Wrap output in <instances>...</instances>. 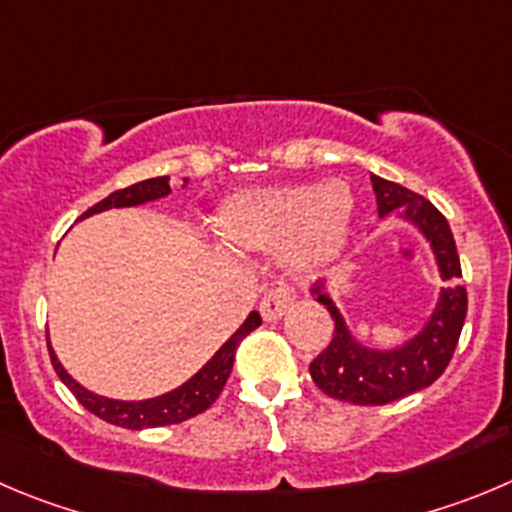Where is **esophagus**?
Returning a JSON list of instances; mask_svg holds the SVG:
<instances>
[{
  "label": "esophagus",
  "instance_id": "obj_1",
  "mask_svg": "<svg viewBox=\"0 0 512 512\" xmlns=\"http://www.w3.org/2000/svg\"><path fill=\"white\" fill-rule=\"evenodd\" d=\"M290 305H293V290L280 285V288L265 293V298H262V303H260V313L265 321L272 323V321H278L280 315H283Z\"/></svg>",
  "mask_w": 512,
  "mask_h": 512
}]
</instances>
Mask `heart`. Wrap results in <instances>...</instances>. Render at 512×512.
<instances>
[{"instance_id":"b5f03b06","label":"heart","mask_w":512,"mask_h":512,"mask_svg":"<svg viewBox=\"0 0 512 512\" xmlns=\"http://www.w3.org/2000/svg\"><path fill=\"white\" fill-rule=\"evenodd\" d=\"M353 217L351 189L341 181L247 191L219 214V240L232 250H280L300 270L326 265L341 252Z\"/></svg>"}]
</instances>
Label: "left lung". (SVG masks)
Masks as SVG:
<instances>
[{"instance_id": "8db88e82", "label": "left lung", "mask_w": 512, "mask_h": 512, "mask_svg": "<svg viewBox=\"0 0 512 512\" xmlns=\"http://www.w3.org/2000/svg\"><path fill=\"white\" fill-rule=\"evenodd\" d=\"M371 184L381 217L394 212L417 224L432 242L442 280L462 278L455 237L444 214L422 194H414L394 181L371 176ZM313 293L318 295V303L328 308L336 328L326 351L313 358L310 376L323 394L358 407H381L434 384L455 356L467 315V290L462 285L444 288L437 310L417 338L394 351H374L353 341L338 308L321 288H313Z\"/></svg>"}]
</instances>
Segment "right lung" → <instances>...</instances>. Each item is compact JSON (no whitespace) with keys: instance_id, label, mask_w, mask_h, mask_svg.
Listing matches in <instances>:
<instances>
[{"instance_id":"1","label":"right lung","mask_w":512,"mask_h":512,"mask_svg":"<svg viewBox=\"0 0 512 512\" xmlns=\"http://www.w3.org/2000/svg\"><path fill=\"white\" fill-rule=\"evenodd\" d=\"M169 191H171L169 176H156V179L138 181V184L126 186V189L113 191L111 197H105L103 202L90 207L83 217H90V214L105 212V209H113V207H136V204H143V202H154V199L166 197ZM260 323H262L260 313H250V318L242 323L240 331L234 333V336L229 338L217 353H214L212 361H209L197 376H191V379L186 381L184 386H179V389L148 401H116V399H105V396L93 394V391L83 389V386H80L68 371L62 369L57 356L52 353L50 343H47V351H50V361L55 374L60 376L62 384L73 391L75 399H78L90 414L100 417L103 422L116 424V427H126V429L166 427V424L186 422V419L197 417V414L207 412V409L212 407L214 401H217V396L222 394L229 374H232L237 346H240L242 338L250 336Z\"/></svg>"}]
</instances>
